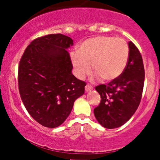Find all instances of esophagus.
Segmentation results:
<instances>
[{
	"label": "esophagus",
	"instance_id": "esophagus-1",
	"mask_svg": "<svg viewBox=\"0 0 160 160\" xmlns=\"http://www.w3.org/2000/svg\"><path fill=\"white\" fill-rule=\"evenodd\" d=\"M92 90H93V88H92L91 86H90V85H87V86L85 87V91L86 92L91 91Z\"/></svg>",
	"mask_w": 160,
	"mask_h": 160
}]
</instances>
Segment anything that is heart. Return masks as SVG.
Listing matches in <instances>:
<instances>
[{
    "label": "heart",
    "instance_id": "b5f03b06",
    "mask_svg": "<svg viewBox=\"0 0 160 160\" xmlns=\"http://www.w3.org/2000/svg\"><path fill=\"white\" fill-rule=\"evenodd\" d=\"M129 57V48L122 38L111 36H97L83 41L78 53H72L71 62L76 76L83 79L94 72L105 81L120 77L126 67Z\"/></svg>",
    "mask_w": 160,
    "mask_h": 160
}]
</instances>
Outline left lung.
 Instances as JSON below:
<instances>
[{"instance_id":"8db88e82","label":"left lung","mask_w":160,"mask_h":160,"mask_svg":"<svg viewBox=\"0 0 160 160\" xmlns=\"http://www.w3.org/2000/svg\"><path fill=\"white\" fill-rule=\"evenodd\" d=\"M129 57L120 77L95 90L101 103L93 110L98 122L106 128H115L126 123L140 104L145 80L142 58L133 42H128Z\"/></svg>"}]
</instances>
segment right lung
<instances>
[{"label": "right lung", "instance_id": "add662e5", "mask_svg": "<svg viewBox=\"0 0 160 160\" xmlns=\"http://www.w3.org/2000/svg\"><path fill=\"white\" fill-rule=\"evenodd\" d=\"M72 39L62 34L35 38L18 67V89L29 114L40 125L56 128L70 115L74 101L84 93L86 83L72 74L67 49Z\"/></svg>", "mask_w": 160, "mask_h": 160}]
</instances>
